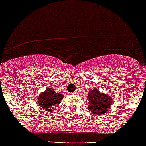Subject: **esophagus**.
Here are the masks:
<instances>
[{
  "label": "esophagus",
  "mask_w": 146,
  "mask_h": 146,
  "mask_svg": "<svg viewBox=\"0 0 146 146\" xmlns=\"http://www.w3.org/2000/svg\"><path fill=\"white\" fill-rule=\"evenodd\" d=\"M74 94H77V92H74Z\"/></svg>",
  "instance_id": "obj_1"
}]
</instances>
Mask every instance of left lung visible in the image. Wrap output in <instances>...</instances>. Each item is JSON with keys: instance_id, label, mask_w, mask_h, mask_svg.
I'll return each mask as SVG.
<instances>
[{"instance_id": "8db88e82", "label": "left lung", "mask_w": 146, "mask_h": 146, "mask_svg": "<svg viewBox=\"0 0 146 146\" xmlns=\"http://www.w3.org/2000/svg\"><path fill=\"white\" fill-rule=\"evenodd\" d=\"M88 98L89 100L88 109L93 114L101 115L107 112L112 103V99L110 96L101 94L97 89L89 92Z\"/></svg>"}]
</instances>
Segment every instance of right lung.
Listing matches in <instances>:
<instances>
[{
    "label": "right lung",
    "instance_id": "right-lung-1",
    "mask_svg": "<svg viewBox=\"0 0 146 146\" xmlns=\"http://www.w3.org/2000/svg\"><path fill=\"white\" fill-rule=\"evenodd\" d=\"M63 98V95L54 92V89L48 88L44 92L41 93L38 98V103L46 111H51V107L58 105Z\"/></svg>",
    "mask_w": 146,
    "mask_h": 146
}]
</instances>
